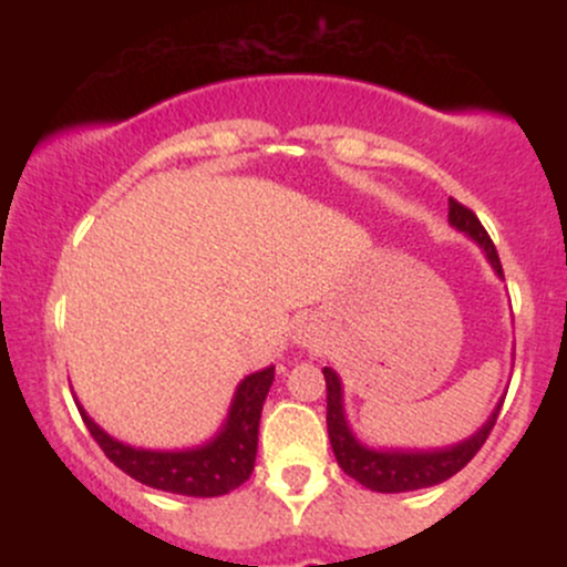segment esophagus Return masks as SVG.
Segmentation results:
<instances>
[{
  "instance_id": "1",
  "label": "esophagus",
  "mask_w": 567,
  "mask_h": 567,
  "mask_svg": "<svg viewBox=\"0 0 567 567\" xmlns=\"http://www.w3.org/2000/svg\"><path fill=\"white\" fill-rule=\"evenodd\" d=\"M303 343H306V336H303Z\"/></svg>"
}]
</instances>
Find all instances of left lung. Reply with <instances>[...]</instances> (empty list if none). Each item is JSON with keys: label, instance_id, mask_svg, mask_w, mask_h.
<instances>
[{"label": "left lung", "instance_id": "obj_1", "mask_svg": "<svg viewBox=\"0 0 567 567\" xmlns=\"http://www.w3.org/2000/svg\"><path fill=\"white\" fill-rule=\"evenodd\" d=\"M451 226L458 231L470 234V237L483 247V252L496 269L498 277H504L501 269V258L496 252V245L487 237L485 226L480 224V218L474 216L470 207H464L461 202L451 197ZM324 386H328V434L330 445H333L336 461L351 480H357L360 485L370 487L375 493H405V491H421V487H432L451 480L455 472L464 470L466 464L477 455L480 447L485 445L487 434L496 426L498 408L493 410L491 419L485 421L483 429L472 434L470 440L458 442V445L440 447V451H373L365 447L360 440L351 434L347 424V415H343V389L341 379L336 375L333 368H322Z\"/></svg>", "mask_w": 567, "mask_h": 567}]
</instances>
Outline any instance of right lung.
Masks as SVG:
<instances>
[{"instance_id":"right-lung-1","label":"right lung","mask_w":567,"mask_h":567,"mask_svg":"<svg viewBox=\"0 0 567 567\" xmlns=\"http://www.w3.org/2000/svg\"><path fill=\"white\" fill-rule=\"evenodd\" d=\"M275 381V368H264L247 375L234 394L229 419L220 432L205 445L192 451H143L109 437L101 426L84 413L82 421L93 440L106 453V458L138 483L157 491L178 493V496L213 498L224 496L245 483L256 466L258 421H261L264 400Z\"/></svg>"}]
</instances>
